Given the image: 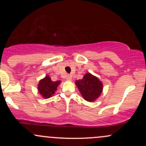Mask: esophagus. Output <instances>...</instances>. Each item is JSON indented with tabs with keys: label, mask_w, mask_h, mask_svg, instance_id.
<instances>
[{
	"label": "esophagus",
	"mask_w": 146,
	"mask_h": 146,
	"mask_svg": "<svg viewBox=\"0 0 146 146\" xmlns=\"http://www.w3.org/2000/svg\"><path fill=\"white\" fill-rule=\"evenodd\" d=\"M66 80H67V81H71L72 76H71V75H67L66 76Z\"/></svg>",
	"instance_id": "esophagus-1"
}]
</instances>
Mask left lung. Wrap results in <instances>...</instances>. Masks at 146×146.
I'll return each instance as SVG.
<instances>
[{"instance_id":"obj_1","label":"left lung","mask_w":146,"mask_h":146,"mask_svg":"<svg viewBox=\"0 0 146 146\" xmlns=\"http://www.w3.org/2000/svg\"><path fill=\"white\" fill-rule=\"evenodd\" d=\"M75 85L87 102L95 101L103 91V84L98 78L90 73H86L81 80H76Z\"/></svg>"}]
</instances>
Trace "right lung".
<instances>
[{
  "label": "right lung",
  "instance_id": "obj_1",
  "mask_svg": "<svg viewBox=\"0 0 146 146\" xmlns=\"http://www.w3.org/2000/svg\"><path fill=\"white\" fill-rule=\"evenodd\" d=\"M61 81H52L49 75H46L43 79L40 80L38 84V93L44 99L50 98L56 93L57 88Z\"/></svg>",
  "mask_w": 146,
  "mask_h": 146
}]
</instances>
